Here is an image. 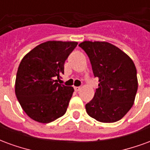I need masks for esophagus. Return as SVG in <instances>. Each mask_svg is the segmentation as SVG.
Wrapping results in <instances>:
<instances>
[{
  "label": "esophagus",
  "instance_id": "obj_1",
  "mask_svg": "<svg viewBox=\"0 0 150 150\" xmlns=\"http://www.w3.org/2000/svg\"><path fill=\"white\" fill-rule=\"evenodd\" d=\"M80 87H74V89H75V91H79V90H80Z\"/></svg>",
  "mask_w": 150,
  "mask_h": 150
}]
</instances>
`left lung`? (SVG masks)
<instances>
[{"label":"left lung","mask_w":150,"mask_h":150,"mask_svg":"<svg viewBox=\"0 0 150 150\" xmlns=\"http://www.w3.org/2000/svg\"><path fill=\"white\" fill-rule=\"evenodd\" d=\"M79 46L88 54L99 88L86 104L89 116L103 123L116 122L132 108L138 83L134 62L125 53L106 42L85 41Z\"/></svg>","instance_id":"left-lung-1"}]
</instances>
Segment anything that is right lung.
Here are the masks:
<instances>
[{
  "label": "right lung",
  "instance_id": "obj_1",
  "mask_svg": "<svg viewBox=\"0 0 150 150\" xmlns=\"http://www.w3.org/2000/svg\"><path fill=\"white\" fill-rule=\"evenodd\" d=\"M76 42L48 41L25 54L18 67L15 93L22 109L40 123L52 122L67 112L74 88L59 84L64 63Z\"/></svg>",
  "mask_w": 150,
  "mask_h": 150
}]
</instances>
